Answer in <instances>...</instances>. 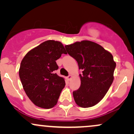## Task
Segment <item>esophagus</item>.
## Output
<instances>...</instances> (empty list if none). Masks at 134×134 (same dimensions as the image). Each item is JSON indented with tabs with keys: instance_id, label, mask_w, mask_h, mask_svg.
Here are the masks:
<instances>
[{
	"instance_id": "34e87169",
	"label": "esophagus",
	"mask_w": 134,
	"mask_h": 134,
	"mask_svg": "<svg viewBox=\"0 0 134 134\" xmlns=\"http://www.w3.org/2000/svg\"><path fill=\"white\" fill-rule=\"evenodd\" d=\"M67 78L68 80H70L72 78V75H69V76L67 77Z\"/></svg>"
}]
</instances>
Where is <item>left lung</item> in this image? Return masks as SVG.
<instances>
[{
    "mask_svg": "<svg viewBox=\"0 0 134 134\" xmlns=\"http://www.w3.org/2000/svg\"><path fill=\"white\" fill-rule=\"evenodd\" d=\"M68 54L82 70L81 86L73 91L75 102L82 108L96 105L108 91L113 81L116 63L113 55L101 45L91 41L65 45Z\"/></svg>",
    "mask_w": 134,
    "mask_h": 134,
    "instance_id": "8db88e82",
    "label": "left lung"
}]
</instances>
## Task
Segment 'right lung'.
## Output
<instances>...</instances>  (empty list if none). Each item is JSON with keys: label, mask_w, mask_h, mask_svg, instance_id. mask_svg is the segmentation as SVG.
Here are the masks:
<instances>
[{"label": "right lung", "mask_w": 134, "mask_h": 134, "mask_svg": "<svg viewBox=\"0 0 134 134\" xmlns=\"http://www.w3.org/2000/svg\"><path fill=\"white\" fill-rule=\"evenodd\" d=\"M63 53L67 52L62 43L48 40L27 52L21 61L19 75L23 89L37 107L49 109L57 103L65 82L55 70Z\"/></svg>", "instance_id": "1"}]
</instances>
